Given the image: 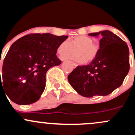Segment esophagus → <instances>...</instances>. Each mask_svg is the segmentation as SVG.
Returning a JSON list of instances; mask_svg holds the SVG:
<instances>
[{"label": "esophagus", "mask_w": 135, "mask_h": 135, "mask_svg": "<svg viewBox=\"0 0 135 135\" xmlns=\"http://www.w3.org/2000/svg\"><path fill=\"white\" fill-rule=\"evenodd\" d=\"M71 62V64L73 66V68H75L76 67V66H78V65L76 64V63H75V62Z\"/></svg>", "instance_id": "1"}]
</instances>
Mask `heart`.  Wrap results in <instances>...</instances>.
Masks as SVG:
<instances>
[{
  "label": "heart",
  "instance_id": "1",
  "mask_svg": "<svg viewBox=\"0 0 135 135\" xmlns=\"http://www.w3.org/2000/svg\"><path fill=\"white\" fill-rule=\"evenodd\" d=\"M93 39L88 36H78L71 40H65L59 45L57 52L60 55L69 54L73 47H79L76 51L77 55L70 56L71 59L79 63L91 61L97 57L99 51V46L93 42Z\"/></svg>",
  "mask_w": 135,
  "mask_h": 135
}]
</instances>
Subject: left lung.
<instances>
[{
    "instance_id": "8db88e82",
    "label": "left lung",
    "mask_w": 135,
    "mask_h": 135,
    "mask_svg": "<svg viewBox=\"0 0 135 135\" xmlns=\"http://www.w3.org/2000/svg\"><path fill=\"white\" fill-rule=\"evenodd\" d=\"M88 35H100L98 55L89 64L75 68L68 75V81L83 97L106 96L119 88L129 71L128 46L109 30Z\"/></svg>"
}]
</instances>
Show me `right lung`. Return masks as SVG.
<instances>
[{
    "mask_svg": "<svg viewBox=\"0 0 135 135\" xmlns=\"http://www.w3.org/2000/svg\"><path fill=\"white\" fill-rule=\"evenodd\" d=\"M68 36L36 33L18 39L10 47L2 66V82L6 94L19 105L38 100L46 87V75L61 61L57 49Z\"/></svg>",
    "mask_w": 135,
    "mask_h": 135,
    "instance_id": "1",
    "label": "right lung"
}]
</instances>
